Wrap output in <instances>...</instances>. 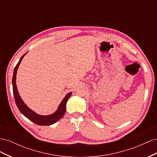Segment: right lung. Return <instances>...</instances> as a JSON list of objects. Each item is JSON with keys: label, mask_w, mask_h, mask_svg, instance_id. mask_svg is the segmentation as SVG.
I'll return each mask as SVG.
<instances>
[{"label": "right lung", "mask_w": 157, "mask_h": 157, "mask_svg": "<svg viewBox=\"0 0 157 157\" xmlns=\"http://www.w3.org/2000/svg\"><path fill=\"white\" fill-rule=\"evenodd\" d=\"M25 54H23L21 58H20L19 62L16 65L13 71V78H12V86H13V93L14 96V99H15V101L16 103V105L19 110L23 114V115L26 117L28 119H29L33 122H34L35 124L40 125V126H49L51 124H53L56 123L57 121H58L59 119L63 117L64 114L65 113V109H66V103H67L68 99L71 96V94L72 92H69L66 95V96L63 98L62 101L61 102L59 105L58 107V110H57L54 113L50 115H38L36 113H35L31 109H30L28 107L24 102L23 101L21 98L20 96V94L18 93L17 86H16V74H17V71L18 69L19 65H20L22 59L23 57L25 56Z\"/></svg>", "instance_id": "1"}]
</instances>
